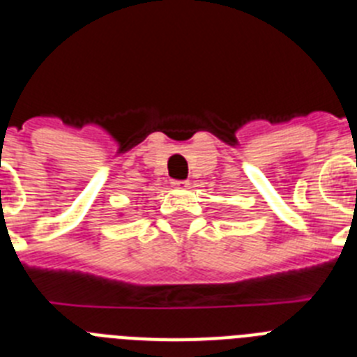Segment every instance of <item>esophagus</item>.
<instances>
[{
	"mask_svg": "<svg viewBox=\"0 0 357 357\" xmlns=\"http://www.w3.org/2000/svg\"><path fill=\"white\" fill-rule=\"evenodd\" d=\"M188 181H173V185H175V188H188Z\"/></svg>",
	"mask_w": 357,
	"mask_h": 357,
	"instance_id": "esophagus-1",
	"label": "esophagus"
}]
</instances>
